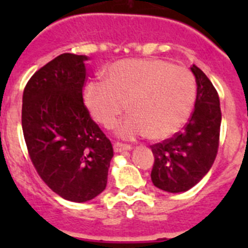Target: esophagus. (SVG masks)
<instances>
[{"label": "esophagus", "mask_w": 248, "mask_h": 248, "mask_svg": "<svg viewBox=\"0 0 248 248\" xmlns=\"http://www.w3.org/2000/svg\"><path fill=\"white\" fill-rule=\"evenodd\" d=\"M113 148L115 153H122V151H128L130 150L131 146L128 145V144H123V143H114Z\"/></svg>", "instance_id": "obj_1"}]
</instances>
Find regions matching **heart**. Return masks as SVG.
<instances>
[{
    "label": "heart",
    "instance_id": "1",
    "mask_svg": "<svg viewBox=\"0 0 248 248\" xmlns=\"http://www.w3.org/2000/svg\"><path fill=\"white\" fill-rule=\"evenodd\" d=\"M196 99V80L190 69L159 58L123 59L104 72L103 83H91L84 102L92 117L124 139L148 137L165 140L189 119Z\"/></svg>",
    "mask_w": 248,
    "mask_h": 248
}]
</instances>
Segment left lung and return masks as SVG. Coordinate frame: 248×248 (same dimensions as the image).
<instances>
[{
	"instance_id": "left-lung-1",
	"label": "left lung",
	"mask_w": 248,
	"mask_h": 248,
	"mask_svg": "<svg viewBox=\"0 0 248 248\" xmlns=\"http://www.w3.org/2000/svg\"><path fill=\"white\" fill-rule=\"evenodd\" d=\"M191 71L198 84L191 117L174 137L151 145V180L166 192H184L196 185L211 169L220 144L218 94L200 68L194 64Z\"/></svg>"
}]
</instances>
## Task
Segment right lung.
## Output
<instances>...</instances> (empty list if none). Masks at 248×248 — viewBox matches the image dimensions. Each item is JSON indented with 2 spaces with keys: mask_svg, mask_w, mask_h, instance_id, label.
I'll return each mask as SVG.
<instances>
[{
  "mask_svg": "<svg viewBox=\"0 0 248 248\" xmlns=\"http://www.w3.org/2000/svg\"><path fill=\"white\" fill-rule=\"evenodd\" d=\"M87 56L63 53L31 77L22 98L28 155L61 198L85 202L104 191L113 146L83 102Z\"/></svg>",
  "mask_w": 248,
  "mask_h": 248,
  "instance_id": "obj_1",
  "label": "right lung"
}]
</instances>
